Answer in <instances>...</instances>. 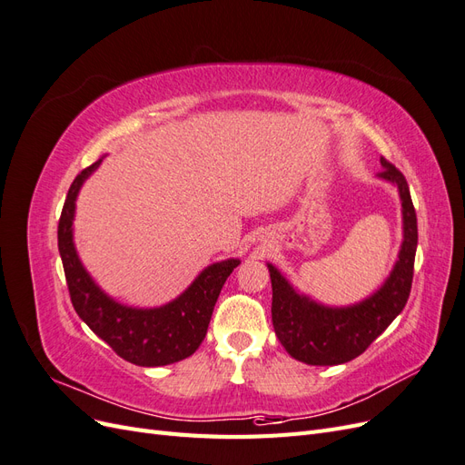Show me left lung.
I'll return each instance as SVG.
<instances>
[{
    "mask_svg": "<svg viewBox=\"0 0 465 465\" xmlns=\"http://www.w3.org/2000/svg\"><path fill=\"white\" fill-rule=\"evenodd\" d=\"M380 178L398 184L403 207V244L400 260L384 287L355 306L328 308L301 297L273 265L272 320L275 335L287 353L316 367H331L353 361L393 322L410 299L417 252V215L405 176L384 157Z\"/></svg>",
    "mask_w": 465,
    "mask_h": 465,
    "instance_id": "left-lung-1",
    "label": "left lung"
}]
</instances>
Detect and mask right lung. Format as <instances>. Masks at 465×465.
Listing matches in <instances>:
<instances>
[{
	"mask_svg": "<svg viewBox=\"0 0 465 465\" xmlns=\"http://www.w3.org/2000/svg\"><path fill=\"white\" fill-rule=\"evenodd\" d=\"M98 164L101 161L83 168L75 176L58 223V248L69 299L79 318L124 361L137 367H163L188 359L202 345L219 292L241 260L209 265L184 294L153 311H137L108 299L83 270L72 236L77 192Z\"/></svg>",
	"mask_w": 465,
	"mask_h": 465,
	"instance_id": "1",
	"label": "right lung"
}]
</instances>
